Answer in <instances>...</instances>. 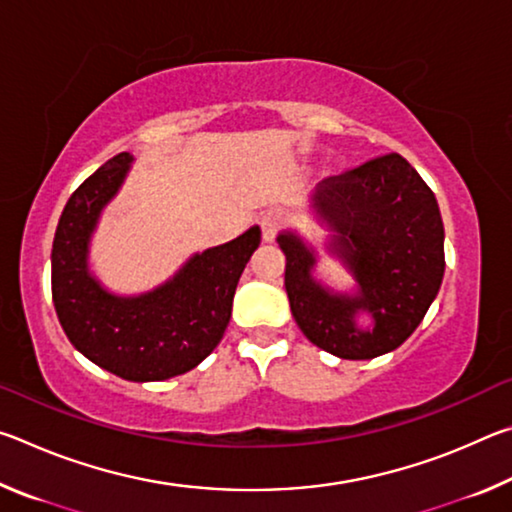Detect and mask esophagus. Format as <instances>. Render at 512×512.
<instances>
[{"label": "esophagus", "mask_w": 512, "mask_h": 512, "mask_svg": "<svg viewBox=\"0 0 512 512\" xmlns=\"http://www.w3.org/2000/svg\"><path fill=\"white\" fill-rule=\"evenodd\" d=\"M287 223V214H284L282 210H268L262 214V221H259V225H262V239L264 241H273L277 237V232L282 230V225Z\"/></svg>", "instance_id": "esophagus-1"}]
</instances>
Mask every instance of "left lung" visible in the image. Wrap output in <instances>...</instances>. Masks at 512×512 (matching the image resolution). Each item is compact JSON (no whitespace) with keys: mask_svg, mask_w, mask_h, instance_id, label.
Wrapping results in <instances>:
<instances>
[{"mask_svg":"<svg viewBox=\"0 0 512 512\" xmlns=\"http://www.w3.org/2000/svg\"><path fill=\"white\" fill-rule=\"evenodd\" d=\"M314 212L332 230L329 253L352 273L354 293L314 277L316 253L296 232L277 237L291 314L307 339L334 357L375 359L409 339L438 296L445 273V228L427 183L402 155L388 153L325 178ZM366 310L373 325H356Z\"/></svg>","mask_w":512,"mask_h":512,"instance_id":"left-lung-1","label":"left lung"}]
</instances>
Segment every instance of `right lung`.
<instances>
[{"label":"right lung","mask_w":512,"mask_h":512,"mask_svg":"<svg viewBox=\"0 0 512 512\" xmlns=\"http://www.w3.org/2000/svg\"><path fill=\"white\" fill-rule=\"evenodd\" d=\"M131 162V153L115 155L69 196L51 248V296L69 343L83 357L121 379L162 381L196 368L223 339L262 230L253 225L228 244L192 255L153 291L110 293L90 273V239Z\"/></svg>","instance_id":"right-lung-1"}]
</instances>
